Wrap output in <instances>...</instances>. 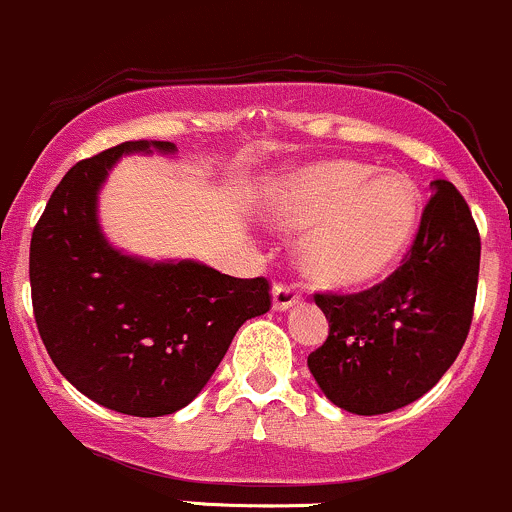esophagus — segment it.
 <instances>
[{
    "mask_svg": "<svg viewBox=\"0 0 512 512\" xmlns=\"http://www.w3.org/2000/svg\"><path fill=\"white\" fill-rule=\"evenodd\" d=\"M300 295L298 286H293V283H276L273 286V308L276 310H288L293 308L295 303H300Z\"/></svg>",
    "mask_w": 512,
    "mask_h": 512,
    "instance_id": "34e87169",
    "label": "esophagus"
}]
</instances>
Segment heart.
I'll return each instance as SVG.
<instances>
[{
  "label": "heart",
  "mask_w": 512,
  "mask_h": 512,
  "mask_svg": "<svg viewBox=\"0 0 512 512\" xmlns=\"http://www.w3.org/2000/svg\"><path fill=\"white\" fill-rule=\"evenodd\" d=\"M372 172L352 160L318 162L273 189V219L288 229H308L300 241V266L323 286L377 281L412 244L419 192L407 177Z\"/></svg>",
  "instance_id": "obj_1"
}]
</instances>
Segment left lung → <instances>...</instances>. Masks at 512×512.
<instances>
[{
	"mask_svg": "<svg viewBox=\"0 0 512 512\" xmlns=\"http://www.w3.org/2000/svg\"><path fill=\"white\" fill-rule=\"evenodd\" d=\"M481 234L446 179L421 212L402 266L360 293H315L328 340L308 355L330 402L374 416L424 397L453 365L473 320Z\"/></svg>",
	"mask_w": 512,
	"mask_h": 512,
	"instance_id": "1",
	"label": "left lung"
}]
</instances>
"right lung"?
I'll return each instance as SVG.
<instances>
[{
	"label": "right lung",
	"instance_id": "add662e5",
	"mask_svg": "<svg viewBox=\"0 0 512 512\" xmlns=\"http://www.w3.org/2000/svg\"><path fill=\"white\" fill-rule=\"evenodd\" d=\"M172 142L130 140L76 162L31 234L36 328L59 372L93 402L130 416L187 407L236 330L271 310L263 276L234 278L197 261L147 263L103 239L96 194L125 152Z\"/></svg>",
	"mask_w": 512,
	"mask_h": 512
}]
</instances>
